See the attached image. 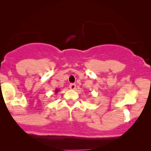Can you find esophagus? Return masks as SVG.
Returning <instances> with one entry per match:
<instances>
[{
  "label": "esophagus",
  "instance_id": "1",
  "mask_svg": "<svg viewBox=\"0 0 151 151\" xmlns=\"http://www.w3.org/2000/svg\"><path fill=\"white\" fill-rule=\"evenodd\" d=\"M69 88L70 89H72V90H75V89L76 88V85H75V84H70Z\"/></svg>",
  "mask_w": 151,
  "mask_h": 151
}]
</instances>
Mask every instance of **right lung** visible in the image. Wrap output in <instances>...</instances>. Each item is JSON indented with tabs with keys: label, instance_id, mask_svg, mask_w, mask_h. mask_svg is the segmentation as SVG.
<instances>
[{
	"label": "right lung",
	"instance_id": "right-lung-1",
	"mask_svg": "<svg viewBox=\"0 0 151 151\" xmlns=\"http://www.w3.org/2000/svg\"><path fill=\"white\" fill-rule=\"evenodd\" d=\"M58 91H59V90H58V88H57V89H56V91H55V93H58Z\"/></svg>",
	"mask_w": 151,
	"mask_h": 151
}]
</instances>
